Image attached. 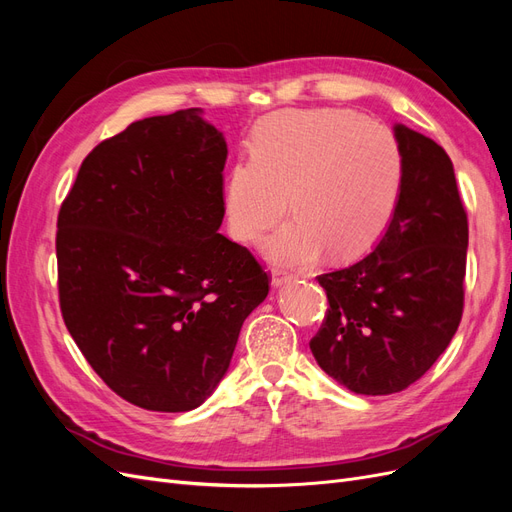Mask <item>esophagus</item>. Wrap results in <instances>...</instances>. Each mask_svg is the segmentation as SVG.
<instances>
[{
    "mask_svg": "<svg viewBox=\"0 0 512 512\" xmlns=\"http://www.w3.org/2000/svg\"><path fill=\"white\" fill-rule=\"evenodd\" d=\"M290 282H292V275L290 273H286L282 269H273V273H271V286L273 288H282V286H286Z\"/></svg>",
    "mask_w": 512,
    "mask_h": 512,
    "instance_id": "34e87169",
    "label": "esophagus"
}]
</instances>
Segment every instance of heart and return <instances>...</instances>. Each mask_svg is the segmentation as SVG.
I'll list each match as a JSON object with an SVG mask.
<instances>
[{
  "instance_id": "1",
  "label": "heart",
  "mask_w": 512,
  "mask_h": 512,
  "mask_svg": "<svg viewBox=\"0 0 512 512\" xmlns=\"http://www.w3.org/2000/svg\"><path fill=\"white\" fill-rule=\"evenodd\" d=\"M401 158L389 130L335 108L286 113L256 132L252 160L230 170L224 211L230 235L252 245L290 213L262 252L282 267L312 265L329 250L354 260L389 226Z\"/></svg>"
}]
</instances>
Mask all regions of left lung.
I'll return each mask as SVG.
<instances>
[{
  "mask_svg": "<svg viewBox=\"0 0 512 512\" xmlns=\"http://www.w3.org/2000/svg\"><path fill=\"white\" fill-rule=\"evenodd\" d=\"M401 188L384 235L354 265L318 275L329 309L309 342L352 393L408 389L451 344L463 312L468 215L446 151L397 123Z\"/></svg>",
  "mask_w": 512,
  "mask_h": 512,
  "instance_id": "obj_1",
  "label": "left lung"
}]
</instances>
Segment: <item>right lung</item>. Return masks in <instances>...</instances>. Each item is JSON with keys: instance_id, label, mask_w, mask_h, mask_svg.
<instances>
[{"instance_id": "1", "label": "right lung", "mask_w": 512, "mask_h": 512, "mask_svg": "<svg viewBox=\"0 0 512 512\" xmlns=\"http://www.w3.org/2000/svg\"><path fill=\"white\" fill-rule=\"evenodd\" d=\"M224 134L200 108L134 121L83 160L59 209L66 327L119 397L188 412L228 371L269 275L220 235Z\"/></svg>"}]
</instances>
